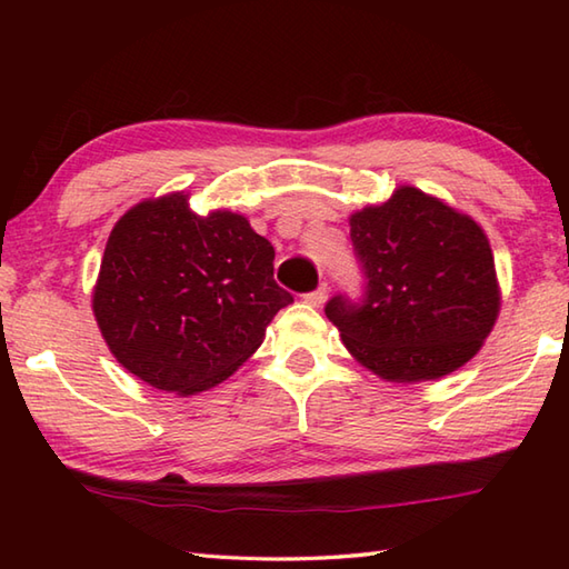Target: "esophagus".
<instances>
[{
    "label": "esophagus",
    "instance_id": "34e87169",
    "mask_svg": "<svg viewBox=\"0 0 569 569\" xmlns=\"http://www.w3.org/2000/svg\"><path fill=\"white\" fill-rule=\"evenodd\" d=\"M325 298H328V286H320V288H316V291H310V293H306L303 296V300L308 306H316V308H320L322 303H325Z\"/></svg>",
    "mask_w": 569,
    "mask_h": 569
}]
</instances>
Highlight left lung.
<instances>
[{
  "mask_svg": "<svg viewBox=\"0 0 569 569\" xmlns=\"http://www.w3.org/2000/svg\"><path fill=\"white\" fill-rule=\"evenodd\" d=\"M349 227L365 291L325 306L349 352L389 381L440 379L467 365L499 316L481 227L408 186Z\"/></svg>",
  "mask_w": 569,
  "mask_h": 569,
  "instance_id": "8db88e82",
  "label": "left lung"
}]
</instances>
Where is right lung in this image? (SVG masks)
I'll use <instances>...</instances> for the list:
<instances>
[{
	"label": "right lung",
	"instance_id": "obj_1",
	"mask_svg": "<svg viewBox=\"0 0 569 569\" xmlns=\"http://www.w3.org/2000/svg\"><path fill=\"white\" fill-rule=\"evenodd\" d=\"M288 303L271 241L241 214H196L183 192L141 202L114 224L92 296L119 365L183 396L244 365Z\"/></svg>",
	"mask_w": 569,
	"mask_h": 569
}]
</instances>
